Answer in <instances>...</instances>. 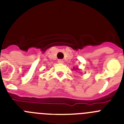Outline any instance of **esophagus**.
I'll list each match as a JSON object with an SVG mask.
<instances>
[{
	"mask_svg": "<svg viewBox=\"0 0 124 124\" xmlns=\"http://www.w3.org/2000/svg\"><path fill=\"white\" fill-rule=\"evenodd\" d=\"M58 62L59 63H63V60H58Z\"/></svg>",
	"mask_w": 124,
	"mask_h": 124,
	"instance_id": "34e87169",
	"label": "esophagus"
}]
</instances>
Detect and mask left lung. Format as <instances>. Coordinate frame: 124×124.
<instances>
[{"mask_svg":"<svg viewBox=\"0 0 124 124\" xmlns=\"http://www.w3.org/2000/svg\"><path fill=\"white\" fill-rule=\"evenodd\" d=\"M73 69H74V68H73ZM77 70H78V68H77Z\"/></svg>","mask_w":124,"mask_h":124,"instance_id":"obj_1","label":"left lung"}]
</instances>
